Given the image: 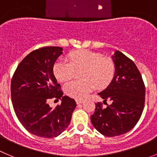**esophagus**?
<instances>
[{"label":"esophagus","instance_id":"obj_1","mask_svg":"<svg viewBox=\"0 0 157 157\" xmlns=\"http://www.w3.org/2000/svg\"><path fill=\"white\" fill-rule=\"evenodd\" d=\"M83 102H84V101H83V100H78V99L76 100V103H77L78 105H79V104L83 103Z\"/></svg>","mask_w":157,"mask_h":157}]
</instances>
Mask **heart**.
Segmentation results:
<instances>
[{"label": "heart", "instance_id": "obj_1", "mask_svg": "<svg viewBox=\"0 0 157 157\" xmlns=\"http://www.w3.org/2000/svg\"><path fill=\"white\" fill-rule=\"evenodd\" d=\"M68 60L60 59L55 64L53 73L59 82L68 81L74 77L75 71H82L80 81H71L64 86V91L74 98H85L94 87L102 89L113 80L116 65L112 59L103 57L102 54L89 50H81L70 53Z\"/></svg>", "mask_w": 157, "mask_h": 157}]
</instances>
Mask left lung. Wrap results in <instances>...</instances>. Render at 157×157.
Listing matches in <instances>:
<instances>
[{"instance_id":"1","label":"left lung","mask_w":157,"mask_h":157,"mask_svg":"<svg viewBox=\"0 0 157 157\" xmlns=\"http://www.w3.org/2000/svg\"><path fill=\"white\" fill-rule=\"evenodd\" d=\"M116 72L108 87L98 95L111 101L105 108L95 104L91 122L101 134L109 137L126 133L136 125L145 104V85L133 62L119 51L113 55Z\"/></svg>"}]
</instances>
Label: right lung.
Segmentation results:
<instances>
[{
	"label": "right lung",
	"instance_id": "1",
	"mask_svg": "<svg viewBox=\"0 0 157 157\" xmlns=\"http://www.w3.org/2000/svg\"><path fill=\"white\" fill-rule=\"evenodd\" d=\"M61 47H43L28 54L20 62L10 83L14 113L29 132L44 138H54L68 126L76 106L75 101L63 96L53 73L55 61L62 54ZM52 98L62 103L49 106Z\"/></svg>",
	"mask_w": 157,
	"mask_h": 157
}]
</instances>
